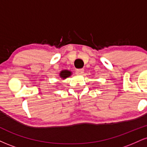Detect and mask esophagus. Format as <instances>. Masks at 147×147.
<instances>
[{"label": "esophagus", "mask_w": 147, "mask_h": 147, "mask_svg": "<svg viewBox=\"0 0 147 147\" xmlns=\"http://www.w3.org/2000/svg\"><path fill=\"white\" fill-rule=\"evenodd\" d=\"M84 72V69H77V70H76V74H77V75H82Z\"/></svg>", "instance_id": "obj_1"}]
</instances>
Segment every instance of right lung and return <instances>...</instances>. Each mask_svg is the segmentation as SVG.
<instances>
[{"instance_id":"add662e5","label":"right lung","mask_w":147,"mask_h":147,"mask_svg":"<svg viewBox=\"0 0 147 147\" xmlns=\"http://www.w3.org/2000/svg\"><path fill=\"white\" fill-rule=\"evenodd\" d=\"M72 74V72L71 71H70V70H63L59 72V77L61 79H65L66 78H68V77H70V76H71Z\"/></svg>"}]
</instances>
